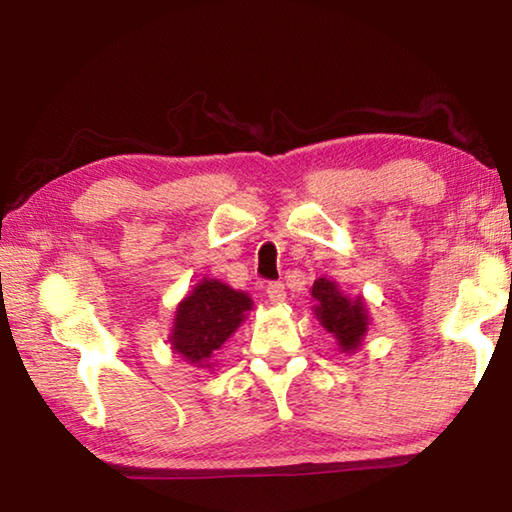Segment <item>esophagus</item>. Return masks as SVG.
I'll list each match as a JSON object with an SVG mask.
<instances>
[{"label":"esophagus","mask_w":512,"mask_h":512,"mask_svg":"<svg viewBox=\"0 0 512 512\" xmlns=\"http://www.w3.org/2000/svg\"><path fill=\"white\" fill-rule=\"evenodd\" d=\"M266 296L268 300L273 302V305H280V302H284V298H287V291H284V284L282 282H271L266 287Z\"/></svg>","instance_id":"1"}]
</instances>
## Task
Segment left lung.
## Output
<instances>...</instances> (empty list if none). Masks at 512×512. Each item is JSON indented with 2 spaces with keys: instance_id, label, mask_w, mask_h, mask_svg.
I'll return each instance as SVG.
<instances>
[{
  "instance_id": "obj_1",
  "label": "left lung",
  "mask_w": 512,
  "mask_h": 512,
  "mask_svg": "<svg viewBox=\"0 0 512 512\" xmlns=\"http://www.w3.org/2000/svg\"><path fill=\"white\" fill-rule=\"evenodd\" d=\"M311 298L316 300V318L334 336L339 348L343 352L357 350L370 325L363 298H348L329 277H318L311 287Z\"/></svg>"
}]
</instances>
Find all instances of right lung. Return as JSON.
<instances>
[{
	"label": "right lung",
	"mask_w": 512,
	"mask_h": 512,
	"mask_svg": "<svg viewBox=\"0 0 512 512\" xmlns=\"http://www.w3.org/2000/svg\"><path fill=\"white\" fill-rule=\"evenodd\" d=\"M253 309L248 293L219 280L203 277L187 298L180 300L169 341L180 357L198 368H210V357L230 339Z\"/></svg>",
	"instance_id": "right-lung-1"
}]
</instances>
